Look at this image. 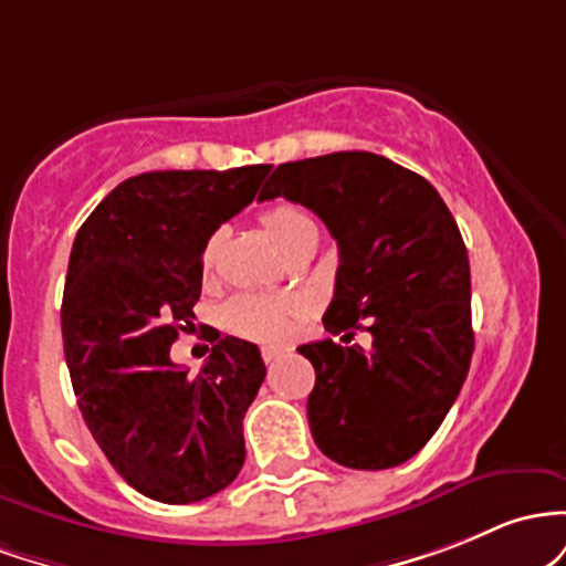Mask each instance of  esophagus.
Masks as SVG:
<instances>
[{"label":"esophagus","mask_w":566,"mask_h":566,"mask_svg":"<svg viewBox=\"0 0 566 566\" xmlns=\"http://www.w3.org/2000/svg\"><path fill=\"white\" fill-rule=\"evenodd\" d=\"M281 355H285V350H281V347H262L264 364H272V360H277Z\"/></svg>","instance_id":"esophagus-1"}]
</instances>
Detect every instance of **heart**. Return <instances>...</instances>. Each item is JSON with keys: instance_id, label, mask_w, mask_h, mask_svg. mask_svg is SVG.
<instances>
[{"instance_id": "obj_1", "label": "heart", "mask_w": 566, "mask_h": 566, "mask_svg": "<svg viewBox=\"0 0 566 566\" xmlns=\"http://www.w3.org/2000/svg\"><path fill=\"white\" fill-rule=\"evenodd\" d=\"M262 227L266 238L285 251L289 245H294L296 240L307 238V234H317L313 219L302 211V208L281 206L266 208L262 213ZM216 251V238L208 240L206 251H202V266H211ZM289 315H291V302L289 300H272V296H259V294H245L230 302L227 307V326L234 334L245 336V339H259V342H275L281 339L289 328Z\"/></svg>"}]
</instances>
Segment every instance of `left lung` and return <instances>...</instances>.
I'll list each match as a JSON object with an SVG mask.
<instances>
[{
	"label": "left lung",
	"instance_id": "obj_1",
	"mask_svg": "<svg viewBox=\"0 0 566 566\" xmlns=\"http://www.w3.org/2000/svg\"><path fill=\"white\" fill-rule=\"evenodd\" d=\"M285 198L321 216L339 245L334 339L300 353L315 368L307 420L323 454L355 471L415 457L452 409L473 355L471 264L433 184L371 151L283 163L259 200ZM358 327L373 345H352Z\"/></svg>",
	"mask_w": 566,
	"mask_h": 566
}]
</instances>
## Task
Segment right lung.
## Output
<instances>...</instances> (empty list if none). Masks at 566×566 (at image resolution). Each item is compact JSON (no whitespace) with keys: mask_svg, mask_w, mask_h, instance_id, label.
Instances as JSON below:
<instances>
[{"mask_svg":"<svg viewBox=\"0 0 566 566\" xmlns=\"http://www.w3.org/2000/svg\"><path fill=\"white\" fill-rule=\"evenodd\" d=\"M270 165L151 170L114 187L74 238L61 332L74 396L112 468L144 497L187 505L230 486L264 382L256 345L216 334L198 377L170 360L192 323L211 234Z\"/></svg>","mask_w":566,"mask_h":566,"instance_id":"obj_1","label":"right lung"}]
</instances>
